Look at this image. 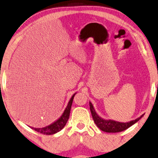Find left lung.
Returning a JSON list of instances; mask_svg holds the SVG:
<instances>
[{
  "label": "left lung",
  "mask_w": 158,
  "mask_h": 158,
  "mask_svg": "<svg viewBox=\"0 0 158 158\" xmlns=\"http://www.w3.org/2000/svg\"><path fill=\"white\" fill-rule=\"evenodd\" d=\"M89 109H90V111L92 114V116H93V118L99 129L103 131L104 132L107 133H117V132H121L123 131L126 129H127L128 128L131 127L132 125L134 124L137 122V121H139L140 118L143 117V114L141 115L140 117L135 120L128 121V122H118V121H116L114 120L111 119H104V118H102L99 116L97 112L94 110V106L93 104L91 103V102H89Z\"/></svg>",
  "instance_id": "obj_1"
}]
</instances>
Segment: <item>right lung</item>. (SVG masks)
<instances>
[{
    "mask_svg": "<svg viewBox=\"0 0 158 158\" xmlns=\"http://www.w3.org/2000/svg\"><path fill=\"white\" fill-rule=\"evenodd\" d=\"M76 93L74 94H73L71 99H70L69 103H68L66 108L65 109L64 113L62 114V115L60 116L56 121H55L54 122L51 123L50 125L47 126V127H43V128H34V127H31V128L35 131H36L42 133V134H45V135H52L59 132L60 130H62L63 128H64L65 124H66L68 120H69L70 112H71L73 100L74 96L76 95Z\"/></svg>",
    "mask_w": 158,
    "mask_h": 158,
    "instance_id": "1",
    "label": "right lung"
}]
</instances>
